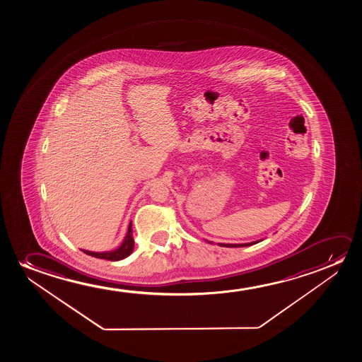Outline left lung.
<instances>
[{
  "mask_svg": "<svg viewBox=\"0 0 362 362\" xmlns=\"http://www.w3.org/2000/svg\"><path fill=\"white\" fill-rule=\"evenodd\" d=\"M262 240H258V241H253V243H218V246H223V247H246V246H251L255 243H261Z\"/></svg>",
  "mask_w": 362,
  "mask_h": 362,
  "instance_id": "left-lung-1",
  "label": "left lung"
}]
</instances>
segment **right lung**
Wrapping results in <instances>:
<instances>
[{
  "label": "right lung",
  "instance_id": "add662e5",
  "mask_svg": "<svg viewBox=\"0 0 362 362\" xmlns=\"http://www.w3.org/2000/svg\"><path fill=\"white\" fill-rule=\"evenodd\" d=\"M134 238H132V223H129V230H127V233L124 236V241L114 251H109V252H93V251H86V250H81V251H84V253L89 255V256H93V257L103 258V259H109V261H119V259L129 257V255L134 251Z\"/></svg>",
  "mask_w": 362,
  "mask_h": 362
}]
</instances>
